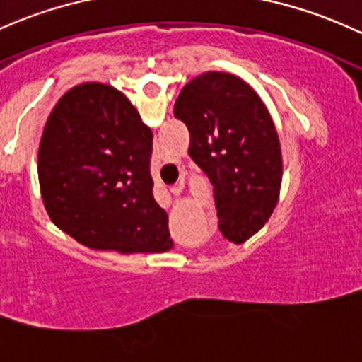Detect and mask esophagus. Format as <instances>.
Instances as JSON below:
<instances>
[{
    "label": "esophagus",
    "mask_w": 362,
    "mask_h": 362,
    "mask_svg": "<svg viewBox=\"0 0 362 362\" xmlns=\"http://www.w3.org/2000/svg\"><path fill=\"white\" fill-rule=\"evenodd\" d=\"M169 192H170V195H173V197H177V195H180V193H181V185L170 186Z\"/></svg>",
    "instance_id": "1"
}]
</instances>
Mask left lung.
<instances>
[{
	"instance_id": "left-lung-1",
	"label": "left lung",
	"mask_w": 362,
	"mask_h": 362,
	"mask_svg": "<svg viewBox=\"0 0 362 362\" xmlns=\"http://www.w3.org/2000/svg\"><path fill=\"white\" fill-rule=\"evenodd\" d=\"M174 115L189 131V157L214 186L221 233L247 242L269 221L281 189V146L269 110L243 79L209 71L181 89Z\"/></svg>"
}]
</instances>
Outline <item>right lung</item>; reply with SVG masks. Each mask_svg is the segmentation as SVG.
Instances as JSON below:
<instances>
[{"label":"right lung","mask_w":362,"mask_h":362,"mask_svg":"<svg viewBox=\"0 0 362 362\" xmlns=\"http://www.w3.org/2000/svg\"><path fill=\"white\" fill-rule=\"evenodd\" d=\"M153 133L119 89H69L42 131L37 177L49 219L91 250L162 254L174 247L153 198Z\"/></svg>","instance_id":"1"}]
</instances>
